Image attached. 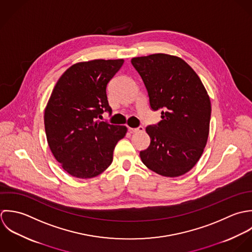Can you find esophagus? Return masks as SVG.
Returning <instances> with one entry per match:
<instances>
[{"label":"esophagus","mask_w":252,"mask_h":252,"mask_svg":"<svg viewBox=\"0 0 252 252\" xmlns=\"http://www.w3.org/2000/svg\"><path fill=\"white\" fill-rule=\"evenodd\" d=\"M128 130L131 132V133H137V132H143L144 131V127L143 126H139V127H129Z\"/></svg>","instance_id":"1"}]
</instances>
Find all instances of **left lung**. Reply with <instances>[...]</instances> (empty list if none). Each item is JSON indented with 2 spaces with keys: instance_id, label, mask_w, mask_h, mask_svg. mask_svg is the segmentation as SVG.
I'll return each instance as SVG.
<instances>
[{
  "instance_id": "8db88e82",
  "label": "left lung",
  "mask_w": 252,
  "mask_h": 252,
  "mask_svg": "<svg viewBox=\"0 0 252 252\" xmlns=\"http://www.w3.org/2000/svg\"><path fill=\"white\" fill-rule=\"evenodd\" d=\"M131 63L147 89L152 109L161 121L146 127L150 146L142 162L165 177H178L199 161L207 142L211 103L200 77L182 58L155 53Z\"/></svg>"
}]
</instances>
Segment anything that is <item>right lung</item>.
Instances as JSON below:
<instances>
[{"label":"right lung","instance_id":"right-lung-1","mask_svg":"<svg viewBox=\"0 0 252 252\" xmlns=\"http://www.w3.org/2000/svg\"><path fill=\"white\" fill-rule=\"evenodd\" d=\"M124 59L78 62L58 79L45 109L48 144L70 175L88 179L99 175L113 161V152L126 134L125 126L100 122L111 113L106 88Z\"/></svg>","mask_w":252,"mask_h":252}]
</instances>
